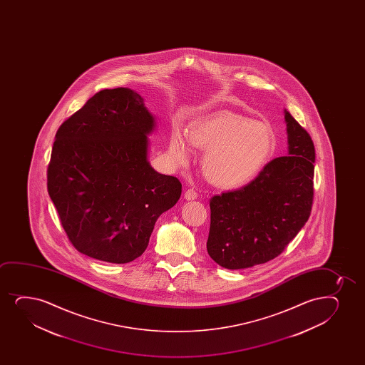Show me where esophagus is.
<instances>
[{"instance_id": "obj_1", "label": "esophagus", "mask_w": 365, "mask_h": 365, "mask_svg": "<svg viewBox=\"0 0 365 365\" xmlns=\"http://www.w3.org/2000/svg\"><path fill=\"white\" fill-rule=\"evenodd\" d=\"M184 196L187 201H191V200H196L198 197V193L195 189H187L185 191Z\"/></svg>"}]
</instances>
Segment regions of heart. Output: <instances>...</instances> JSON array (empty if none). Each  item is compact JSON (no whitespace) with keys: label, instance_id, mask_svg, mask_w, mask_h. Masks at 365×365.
<instances>
[{"label":"heart","instance_id":"heart-1","mask_svg":"<svg viewBox=\"0 0 365 365\" xmlns=\"http://www.w3.org/2000/svg\"><path fill=\"white\" fill-rule=\"evenodd\" d=\"M186 141L205 151L203 174L212 184L225 189L250 182L274 150L268 126L229 112H217L195 120L186 133ZM186 141L179 134L173 135L169 141V155L176 163L189 160Z\"/></svg>","mask_w":365,"mask_h":365}]
</instances>
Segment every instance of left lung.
I'll return each mask as SVG.
<instances>
[{
	"mask_svg": "<svg viewBox=\"0 0 365 365\" xmlns=\"http://www.w3.org/2000/svg\"><path fill=\"white\" fill-rule=\"evenodd\" d=\"M289 155L270 160L241 189L210 198L207 251L222 268L263 264L281 255L309 218L314 143L285 110Z\"/></svg>",
	"mask_w": 365,
	"mask_h": 365,
	"instance_id": "1",
	"label": "left lung"
}]
</instances>
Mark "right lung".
<instances>
[{"mask_svg": "<svg viewBox=\"0 0 365 365\" xmlns=\"http://www.w3.org/2000/svg\"><path fill=\"white\" fill-rule=\"evenodd\" d=\"M155 119L130 88L95 93L56 133L47 190L76 251L123 264L141 256L160 214L180 198L175 176L147 160Z\"/></svg>", "mask_w": 365, "mask_h": 365, "instance_id": "add662e5", "label": "right lung"}]
</instances>
